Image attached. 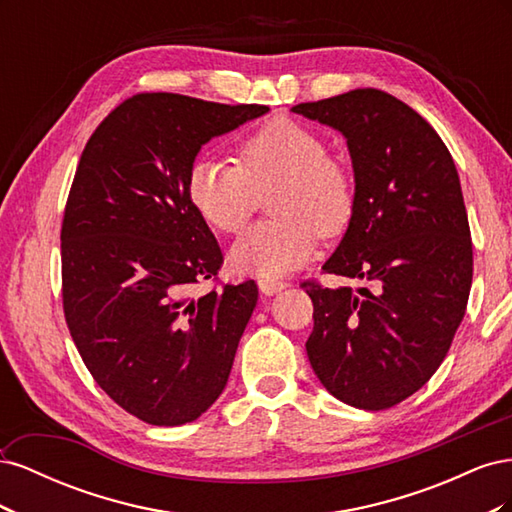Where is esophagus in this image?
<instances>
[{
  "label": "esophagus",
  "mask_w": 512,
  "mask_h": 512,
  "mask_svg": "<svg viewBox=\"0 0 512 512\" xmlns=\"http://www.w3.org/2000/svg\"><path fill=\"white\" fill-rule=\"evenodd\" d=\"M258 286H260V292L269 294V297H271V294H277L280 290L288 288V284H286V282H280V280H260Z\"/></svg>",
  "instance_id": "esophagus-1"
}]
</instances>
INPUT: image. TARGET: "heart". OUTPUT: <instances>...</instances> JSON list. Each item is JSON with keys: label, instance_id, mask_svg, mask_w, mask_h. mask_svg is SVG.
Wrapping results in <instances>:
<instances>
[{"label": "heart", "instance_id": "1", "mask_svg": "<svg viewBox=\"0 0 512 512\" xmlns=\"http://www.w3.org/2000/svg\"><path fill=\"white\" fill-rule=\"evenodd\" d=\"M273 191L277 220L250 228L230 250L235 271L265 280L305 265L318 235L335 237L348 226L356 205L350 168L329 156L314 130L280 117L245 138L239 166L198 160L188 173L190 203L224 235H237Z\"/></svg>", "mask_w": 512, "mask_h": 512}]
</instances>
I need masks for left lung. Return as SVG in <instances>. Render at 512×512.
<instances>
[{"mask_svg": "<svg viewBox=\"0 0 512 512\" xmlns=\"http://www.w3.org/2000/svg\"><path fill=\"white\" fill-rule=\"evenodd\" d=\"M342 132L356 205L322 271L367 282L324 288L314 303L307 356L333 397L386 410L436 374L466 314L472 239L455 162L414 108L380 89L292 106Z\"/></svg>", "mask_w": 512, "mask_h": 512, "instance_id": "left-lung-1", "label": "left lung"}]
</instances>
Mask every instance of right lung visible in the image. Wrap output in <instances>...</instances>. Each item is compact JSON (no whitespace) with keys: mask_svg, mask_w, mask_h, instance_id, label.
I'll return each mask as SVG.
<instances>
[{"mask_svg":"<svg viewBox=\"0 0 512 512\" xmlns=\"http://www.w3.org/2000/svg\"><path fill=\"white\" fill-rule=\"evenodd\" d=\"M269 106L136 94L87 141L61 224V297L89 374L149 425L192 423L228 382L258 301L215 280L222 252L188 196L200 147Z\"/></svg>","mask_w":512,"mask_h":512,"instance_id":"add662e5","label":"right lung"}]
</instances>
